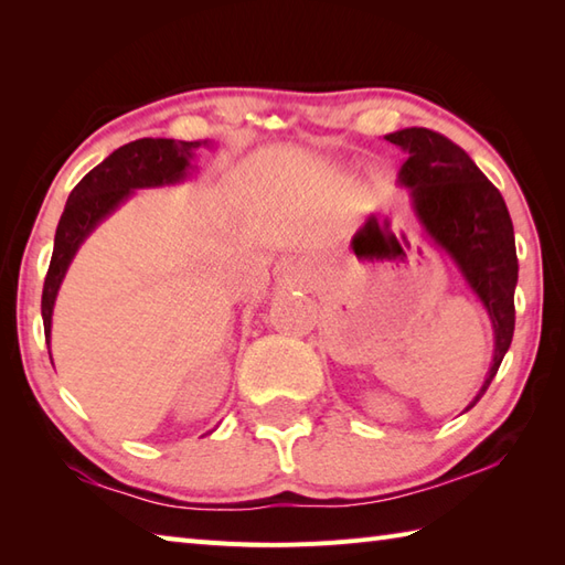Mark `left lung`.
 <instances>
[{
    "instance_id": "left-lung-1",
    "label": "left lung",
    "mask_w": 565,
    "mask_h": 565,
    "mask_svg": "<svg viewBox=\"0 0 565 565\" xmlns=\"http://www.w3.org/2000/svg\"><path fill=\"white\" fill-rule=\"evenodd\" d=\"M408 154L398 169V185L411 195V210L425 236L455 263L469 290L493 326V362L476 406L503 362L515 333L518 250L515 232L498 188L459 145L428 128L384 135Z\"/></svg>"
}]
</instances>
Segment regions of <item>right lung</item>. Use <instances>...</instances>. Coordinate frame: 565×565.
<instances>
[{"mask_svg":"<svg viewBox=\"0 0 565 565\" xmlns=\"http://www.w3.org/2000/svg\"><path fill=\"white\" fill-rule=\"evenodd\" d=\"M200 147H210V142L142 137V140L116 149V152L108 154L102 164L94 167L74 185L57 224L53 258H50L43 285L41 315L47 343L50 329H53V309L60 285L65 280L70 263L77 256L86 236L140 188H159L185 181L195 169L191 161Z\"/></svg>","mask_w":565,"mask_h":565,"instance_id":"1","label":"right lung"}]
</instances>
